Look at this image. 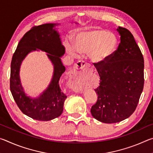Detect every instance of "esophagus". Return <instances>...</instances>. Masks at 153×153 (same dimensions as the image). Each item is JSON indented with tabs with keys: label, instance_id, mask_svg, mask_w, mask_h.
<instances>
[{
	"label": "esophagus",
	"instance_id": "1",
	"mask_svg": "<svg viewBox=\"0 0 153 153\" xmlns=\"http://www.w3.org/2000/svg\"><path fill=\"white\" fill-rule=\"evenodd\" d=\"M86 68H92V67H90V65L84 61H79L77 62V63L75 65L74 69H72L71 71V79L76 78V73H77L76 70H79V69H85ZM73 88L74 91L76 92H79V93L83 92V90L81 87L75 86L73 87Z\"/></svg>",
	"mask_w": 153,
	"mask_h": 153
}]
</instances>
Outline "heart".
I'll list each match as a JSON object with an SVG mask.
<instances>
[{
	"label": "heart",
	"mask_w": 153,
	"mask_h": 153,
	"mask_svg": "<svg viewBox=\"0 0 153 153\" xmlns=\"http://www.w3.org/2000/svg\"><path fill=\"white\" fill-rule=\"evenodd\" d=\"M75 47L67 44V52L74 56L80 53H89L91 60L96 63H103L112 57L117 48V38L107 30L94 28L79 32L74 38Z\"/></svg>",
	"instance_id": "heart-1"
}]
</instances>
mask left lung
Returning a JSON list of instances; mask_svg holds the SVG:
<instances>
[{
	"label": "left lung",
	"mask_w": 153,
	"mask_h": 153,
	"mask_svg": "<svg viewBox=\"0 0 153 153\" xmlns=\"http://www.w3.org/2000/svg\"><path fill=\"white\" fill-rule=\"evenodd\" d=\"M118 48L109 60L95 63L100 86L95 92L96 104L91 108L93 117L102 123H117L128 118L138 105L144 87V58L133 35L118 27Z\"/></svg>",
	"instance_id": "8db88e82"
}]
</instances>
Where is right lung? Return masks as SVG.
I'll use <instances>...</instances> for the list:
<instances>
[{
  "label": "right lung",
  "instance_id": "1",
  "mask_svg": "<svg viewBox=\"0 0 153 153\" xmlns=\"http://www.w3.org/2000/svg\"><path fill=\"white\" fill-rule=\"evenodd\" d=\"M59 24H45L32 27L18 44L11 64L10 89L20 110L28 117L38 121H50L60 116L67 96L61 91L59 79L65 71L61 61L65 49L62 45L56 26ZM47 53L53 65V75L48 87L37 97L27 96L20 82V65L33 51Z\"/></svg>",
  "mask_w": 153,
  "mask_h": 153
}]
</instances>
